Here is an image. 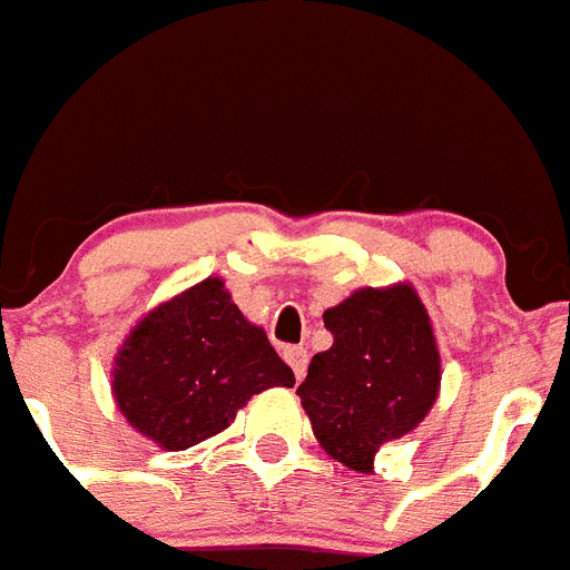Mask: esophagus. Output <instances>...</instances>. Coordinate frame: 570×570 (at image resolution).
Here are the masks:
<instances>
[{
    "instance_id": "esophagus-1",
    "label": "esophagus",
    "mask_w": 570,
    "mask_h": 570,
    "mask_svg": "<svg viewBox=\"0 0 570 570\" xmlns=\"http://www.w3.org/2000/svg\"><path fill=\"white\" fill-rule=\"evenodd\" d=\"M284 358L295 371V380H301V376L307 374V347H286Z\"/></svg>"
}]
</instances>
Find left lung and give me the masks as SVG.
I'll return each instance as SVG.
<instances>
[{"label": "left lung", "mask_w": 570, "mask_h": 570, "mask_svg": "<svg viewBox=\"0 0 570 570\" xmlns=\"http://www.w3.org/2000/svg\"><path fill=\"white\" fill-rule=\"evenodd\" d=\"M330 351L315 353L301 405L330 458L374 470L382 443L409 434L432 411L440 353L423 301L409 284L356 289L324 313Z\"/></svg>", "instance_id": "8db88e82"}]
</instances>
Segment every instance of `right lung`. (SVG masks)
Listing matches in <instances>:
<instances>
[{
	"label": "right lung",
	"instance_id": "obj_1",
	"mask_svg": "<svg viewBox=\"0 0 570 570\" xmlns=\"http://www.w3.org/2000/svg\"><path fill=\"white\" fill-rule=\"evenodd\" d=\"M275 385L293 389V367L246 322L219 277L147 313L112 367L127 423L167 452L219 434L252 396Z\"/></svg>",
	"mask_w": 570,
	"mask_h": 570
}]
</instances>
